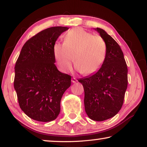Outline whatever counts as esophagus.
Segmentation results:
<instances>
[{"label":"esophagus","instance_id":"esophagus-1","mask_svg":"<svg viewBox=\"0 0 147 147\" xmlns=\"http://www.w3.org/2000/svg\"><path fill=\"white\" fill-rule=\"evenodd\" d=\"M71 82L73 83H74V84H75L76 82H77V80H76V78H74V77H73V78H71Z\"/></svg>","mask_w":147,"mask_h":147}]
</instances>
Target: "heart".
<instances>
[{"label": "heart", "instance_id": "obj_1", "mask_svg": "<svg viewBox=\"0 0 147 147\" xmlns=\"http://www.w3.org/2000/svg\"><path fill=\"white\" fill-rule=\"evenodd\" d=\"M106 53L102 37L79 27L67 32L63 43H56L53 46L54 56L62 71L71 70L74 56L77 70L86 75L96 73L101 67Z\"/></svg>", "mask_w": 147, "mask_h": 147}]
</instances>
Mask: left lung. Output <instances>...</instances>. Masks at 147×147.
I'll list each match as a JSON object with an SVG mask.
<instances>
[{
	"instance_id": "1",
	"label": "left lung",
	"mask_w": 147,
	"mask_h": 147,
	"mask_svg": "<svg viewBox=\"0 0 147 147\" xmlns=\"http://www.w3.org/2000/svg\"><path fill=\"white\" fill-rule=\"evenodd\" d=\"M96 30L104 39L106 56L96 73L78 80L84 89V106L93 121H103L115 116L121 109L128 86V68L120 46L104 30Z\"/></svg>"
}]
</instances>
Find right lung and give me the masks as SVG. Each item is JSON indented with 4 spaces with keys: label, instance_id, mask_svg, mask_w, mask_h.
Wrapping results in <instances>:
<instances>
[{
    "label": "right lung",
    "instance_id": "right-lung-1",
    "mask_svg": "<svg viewBox=\"0 0 147 147\" xmlns=\"http://www.w3.org/2000/svg\"><path fill=\"white\" fill-rule=\"evenodd\" d=\"M68 27L54 26L27 41L15 65L13 86L20 108L30 118L49 122L60 112V101L71 76L55 65L53 46Z\"/></svg>",
    "mask_w": 147,
    "mask_h": 147
}]
</instances>
